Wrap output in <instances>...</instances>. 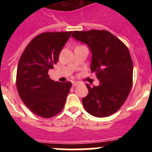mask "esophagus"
Masks as SVG:
<instances>
[{
  "label": "esophagus",
  "instance_id": "obj_1",
  "mask_svg": "<svg viewBox=\"0 0 152 152\" xmlns=\"http://www.w3.org/2000/svg\"><path fill=\"white\" fill-rule=\"evenodd\" d=\"M78 84H79L78 82H73V83H72V86H73V87H76V86L78 85Z\"/></svg>",
  "mask_w": 152,
  "mask_h": 152
}]
</instances>
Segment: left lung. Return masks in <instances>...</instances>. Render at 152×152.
Instances as JSON below:
<instances>
[{"mask_svg": "<svg viewBox=\"0 0 152 152\" xmlns=\"http://www.w3.org/2000/svg\"><path fill=\"white\" fill-rule=\"evenodd\" d=\"M72 37L88 44L92 52L91 73L100 84L91 88L82 99L85 110L96 117H107L124 104L132 85L133 64L128 48L107 30L74 31Z\"/></svg>", "mask_w": 152, "mask_h": 152, "instance_id": "left-lung-1", "label": "left lung"}]
</instances>
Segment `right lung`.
<instances>
[{"label": "right lung", "mask_w": 152, "mask_h": 152, "mask_svg": "<svg viewBox=\"0 0 152 152\" xmlns=\"http://www.w3.org/2000/svg\"><path fill=\"white\" fill-rule=\"evenodd\" d=\"M72 33H40L29 42L19 60L17 91L29 110L40 117L51 118L59 113L72 88V82H55L48 75Z\"/></svg>", "instance_id": "obj_1"}]
</instances>
